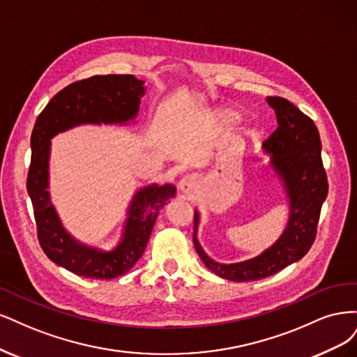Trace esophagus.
<instances>
[{
    "instance_id": "34e87169",
    "label": "esophagus",
    "mask_w": 357,
    "mask_h": 357,
    "mask_svg": "<svg viewBox=\"0 0 357 357\" xmlns=\"http://www.w3.org/2000/svg\"><path fill=\"white\" fill-rule=\"evenodd\" d=\"M199 188H200L199 179L194 175H187L179 181V191L183 197H187V199L194 197V195L199 192Z\"/></svg>"
}]
</instances>
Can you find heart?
<instances>
[{
  "instance_id": "1",
  "label": "heart",
  "mask_w": 357,
  "mask_h": 357,
  "mask_svg": "<svg viewBox=\"0 0 357 357\" xmlns=\"http://www.w3.org/2000/svg\"><path fill=\"white\" fill-rule=\"evenodd\" d=\"M240 119H241L240 112H237L236 109H229V108L215 109L213 112H211V116H209L208 128L211 130L229 129V128H233L234 124H237L240 121Z\"/></svg>"
}]
</instances>
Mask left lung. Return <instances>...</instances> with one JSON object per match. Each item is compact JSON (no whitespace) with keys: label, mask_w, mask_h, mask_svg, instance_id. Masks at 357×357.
<instances>
[{"label":"left lung","mask_w":357,"mask_h":357,"mask_svg":"<svg viewBox=\"0 0 357 357\" xmlns=\"http://www.w3.org/2000/svg\"><path fill=\"white\" fill-rule=\"evenodd\" d=\"M279 128L262 149L283 182L289 200V221L283 234L261 255L236 264H221L208 257L197 240L200 215L194 213L192 241L204 266L231 282H250L268 278L300 261L312 248L317 233L321 204L328 195L326 172L321 163V142L314 121L284 98L268 96Z\"/></svg>","instance_id":"8db88e82"}]
</instances>
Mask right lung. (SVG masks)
I'll list each match as a JSON object with an SVG mask.
<instances>
[{"instance_id": "right-lung-1", "label": "right lung", "mask_w": 357, "mask_h": 357, "mask_svg": "<svg viewBox=\"0 0 357 357\" xmlns=\"http://www.w3.org/2000/svg\"><path fill=\"white\" fill-rule=\"evenodd\" d=\"M144 93V82L133 75L90 77L54 95L33 126L26 190L40 246L50 261L86 279H116L135 266L146 248L157 215L175 197L176 187L153 183L136 191L128 209L121 240L112 250L79 243L63 228L50 202V141L57 133L79 124H128L136 119Z\"/></svg>"}]
</instances>
